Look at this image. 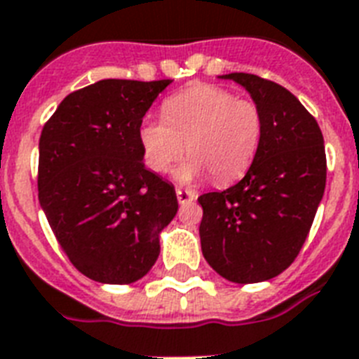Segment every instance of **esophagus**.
Here are the masks:
<instances>
[{"label":"esophagus","mask_w":359,"mask_h":359,"mask_svg":"<svg viewBox=\"0 0 359 359\" xmlns=\"http://www.w3.org/2000/svg\"><path fill=\"white\" fill-rule=\"evenodd\" d=\"M176 194H177V202L180 203H189V202H193V200H196V193L191 191V189H177Z\"/></svg>","instance_id":"obj_1"}]
</instances>
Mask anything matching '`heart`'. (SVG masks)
Masks as SVG:
<instances>
[{"label": "heart", "mask_w": 359, "mask_h": 359, "mask_svg": "<svg viewBox=\"0 0 359 359\" xmlns=\"http://www.w3.org/2000/svg\"><path fill=\"white\" fill-rule=\"evenodd\" d=\"M163 118L140 124L144 161L154 172H168L187 151L189 159L176 172L182 183L205 172L215 183L233 182L250 168L259 150L261 109L220 87L202 85L174 94L163 105Z\"/></svg>", "instance_id": "obj_1"}]
</instances>
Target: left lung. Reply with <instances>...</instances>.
I'll use <instances>...</instances> for the list:
<instances>
[{
    "mask_svg": "<svg viewBox=\"0 0 359 359\" xmlns=\"http://www.w3.org/2000/svg\"><path fill=\"white\" fill-rule=\"evenodd\" d=\"M263 114L259 150L237 185L198 198L202 254L233 283L283 272L308 237L326 187L325 139L297 96L254 74H226Z\"/></svg>",
    "mask_w": 359,
    "mask_h": 359,
    "instance_id": "8db88e82",
    "label": "left lung"
}]
</instances>
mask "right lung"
I'll use <instances>...</instances> for the list:
<instances>
[{
	"label": "right lung",
	"instance_id": "right-lung-1",
	"mask_svg": "<svg viewBox=\"0 0 359 359\" xmlns=\"http://www.w3.org/2000/svg\"><path fill=\"white\" fill-rule=\"evenodd\" d=\"M172 79H102L68 94L39 142V202L72 265L124 285L156 265L177 213L174 185L144 166L142 116Z\"/></svg>",
	"mask_w": 359,
	"mask_h": 359
}]
</instances>
